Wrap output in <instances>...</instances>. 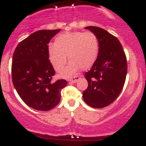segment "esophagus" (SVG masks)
Listing matches in <instances>:
<instances>
[{
	"label": "esophagus",
	"instance_id": "esophagus-1",
	"mask_svg": "<svg viewBox=\"0 0 146 146\" xmlns=\"http://www.w3.org/2000/svg\"><path fill=\"white\" fill-rule=\"evenodd\" d=\"M79 79H80V77L78 76H74V77L68 79V81L72 82V83H76V82H77Z\"/></svg>",
	"mask_w": 146,
	"mask_h": 146
}]
</instances>
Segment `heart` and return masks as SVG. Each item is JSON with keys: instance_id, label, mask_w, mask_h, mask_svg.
<instances>
[{"instance_id": "b5f03b06", "label": "heart", "mask_w": 146, "mask_h": 146, "mask_svg": "<svg viewBox=\"0 0 146 146\" xmlns=\"http://www.w3.org/2000/svg\"><path fill=\"white\" fill-rule=\"evenodd\" d=\"M99 40L93 32H68L60 34L55 39L54 44L48 46V56L52 66L57 72L64 69L67 56L70 63L61 76L69 77L79 69L91 67L99 53Z\"/></svg>"}]
</instances>
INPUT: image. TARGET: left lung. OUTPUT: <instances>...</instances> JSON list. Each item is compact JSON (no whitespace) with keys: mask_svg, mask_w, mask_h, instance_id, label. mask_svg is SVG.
<instances>
[{"mask_svg":"<svg viewBox=\"0 0 146 146\" xmlns=\"http://www.w3.org/2000/svg\"><path fill=\"white\" fill-rule=\"evenodd\" d=\"M97 35L99 53L90 70L85 73L88 86L83 92L84 101L90 107L102 108L112 103L121 93L127 74V59L119 40L106 30L88 26Z\"/></svg>","mask_w":146,"mask_h":146,"instance_id":"1","label":"left lung"}]
</instances>
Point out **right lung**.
<instances>
[{
	"label": "right lung",
	"instance_id": "add662e5",
	"mask_svg": "<svg viewBox=\"0 0 146 146\" xmlns=\"http://www.w3.org/2000/svg\"><path fill=\"white\" fill-rule=\"evenodd\" d=\"M40 30L31 34L15 48L12 60V80L24 103L47 111L57 106L60 92L67 85L63 79L53 82L54 68L49 60L48 43L60 31Z\"/></svg>",
	"mask_w": 146,
	"mask_h": 146
}]
</instances>
